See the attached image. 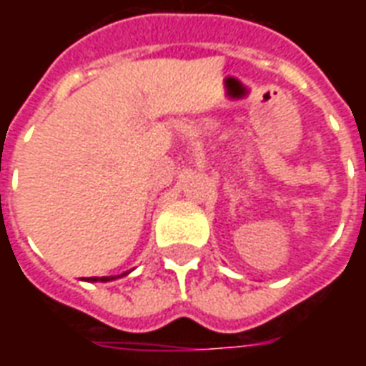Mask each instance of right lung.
Returning <instances> with one entry per match:
<instances>
[{
  "label": "right lung",
  "instance_id": "obj_1",
  "mask_svg": "<svg viewBox=\"0 0 366 366\" xmlns=\"http://www.w3.org/2000/svg\"><path fill=\"white\" fill-rule=\"evenodd\" d=\"M127 272H123L121 276H125ZM117 276H92V278H88L90 282H109V280H115Z\"/></svg>",
  "mask_w": 366,
  "mask_h": 366
}]
</instances>
